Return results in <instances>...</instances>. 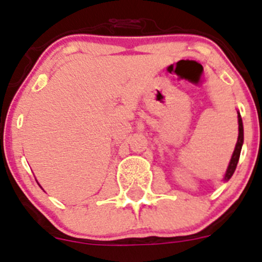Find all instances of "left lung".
<instances>
[{
    "label": "left lung",
    "mask_w": 262,
    "mask_h": 262,
    "mask_svg": "<svg viewBox=\"0 0 262 262\" xmlns=\"http://www.w3.org/2000/svg\"><path fill=\"white\" fill-rule=\"evenodd\" d=\"M238 123H239V136H238V142H236L235 150H234L233 156H231L230 164L227 167L226 174H225V180H230L233 173L235 172V168L238 165L239 161V156H241V150H242V145H243V123H242V117L241 115H238Z\"/></svg>",
    "instance_id": "left-lung-1"
}]
</instances>
